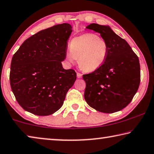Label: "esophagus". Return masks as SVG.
<instances>
[{
	"label": "esophagus",
	"mask_w": 154,
	"mask_h": 154,
	"mask_svg": "<svg viewBox=\"0 0 154 154\" xmlns=\"http://www.w3.org/2000/svg\"><path fill=\"white\" fill-rule=\"evenodd\" d=\"M77 76L78 78H82V74L80 73V72H77Z\"/></svg>",
	"instance_id": "1"
}]
</instances>
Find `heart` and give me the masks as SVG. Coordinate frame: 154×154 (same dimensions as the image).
<instances>
[{
    "label": "heart",
    "instance_id": "1",
    "mask_svg": "<svg viewBox=\"0 0 154 154\" xmlns=\"http://www.w3.org/2000/svg\"><path fill=\"white\" fill-rule=\"evenodd\" d=\"M108 51V43L104 38L96 34L85 33L72 38L70 48L66 51V57L71 64L78 59L83 71L93 72L105 63Z\"/></svg>",
    "mask_w": 154,
    "mask_h": 154
}]
</instances>
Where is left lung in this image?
<instances>
[{
    "mask_svg": "<svg viewBox=\"0 0 154 154\" xmlns=\"http://www.w3.org/2000/svg\"><path fill=\"white\" fill-rule=\"evenodd\" d=\"M86 28L100 34L109 45L107 58L96 71L83 75L86 103L106 113L119 111L131 102L140 80L139 60L124 38L107 26L91 24Z\"/></svg>",
    "mask_w": 154,
    "mask_h": 154,
    "instance_id": "8db88e82",
    "label": "left lung"
}]
</instances>
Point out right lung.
I'll return each instance as SVG.
<instances>
[{
    "instance_id": "add662e5",
    "label": "right lung",
    "mask_w": 154,
    "mask_h": 154,
    "mask_svg": "<svg viewBox=\"0 0 154 154\" xmlns=\"http://www.w3.org/2000/svg\"><path fill=\"white\" fill-rule=\"evenodd\" d=\"M69 24L55 25L27 38L13 56L9 80L19 105L34 115L46 116L61 108L77 73L65 70Z\"/></svg>"
}]
</instances>
